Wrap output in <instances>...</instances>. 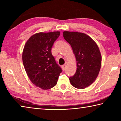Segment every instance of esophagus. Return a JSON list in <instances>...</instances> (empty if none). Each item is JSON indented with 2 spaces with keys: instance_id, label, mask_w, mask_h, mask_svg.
Returning <instances> with one entry per match:
<instances>
[{
  "instance_id": "obj_1",
  "label": "esophagus",
  "mask_w": 121,
  "mask_h": 121,
  "mask_svg": "<svg viewBox=\"0 0 121 121\" xmlns=\"http://www.w3.org/2000/svg\"><path fill=\"white\" fill-rule=\"evenodd\" d=\"M61 67H62V70H65V68H66V65H62V66H61Z\"/></svg>"
}]
</instances>
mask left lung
Instances as JSON below:
<instances>
[{
  "label": "left lung",
  "instance_id": "8db88e82",
  "mask_svg": "<svg viewBox=\"0 0 121 121\" xmlns=\"http://www.w3.org/2000/svg\"><path fill=\"white\" fill-rule=\"evenodd\" d=\"M65 39L70 45L77 61V70L69 77L71 84L77 89H84L97 78L101 65V56L96 43L82 32H63Z\"/></svg>",
  "mask_w": 121,
  "mask_h": 121
}]
</instances>
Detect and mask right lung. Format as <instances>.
Wrapping results in <instances>:
<instances>
[{
    "instance_id": "right-lung-1",
    "label": "right lung",
    "mask_w": 121,
    "mask_h": 121,
    "mask_svg": "<svg viewBox=\"0 0 121 121\" xmlns=\"http://www.w3.org/2000/svg\"><path fill=\"white\" fill-rule=\"evenodd\" d=\"M60 31L39 32L30 37L24 45L22 61L26 74L36 86L48 90L56 86L62 69L51 50Z\"/></svg>"
}]
</instances>
